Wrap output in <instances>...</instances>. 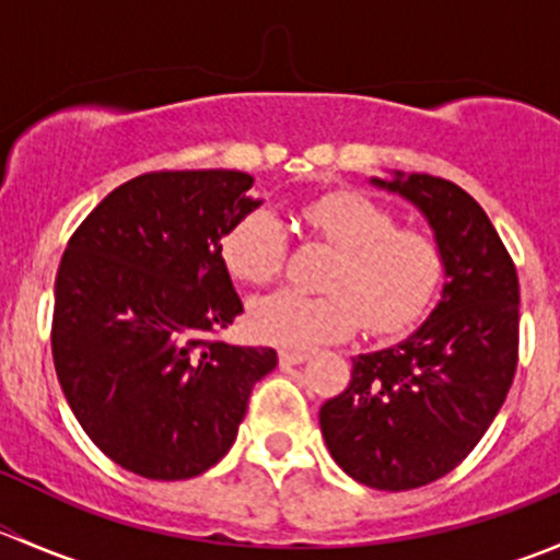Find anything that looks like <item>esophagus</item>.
Listing matches in <instances>:
<instances>
[{
  "mask_svg": "<svg viewBox=\"0 0 560 560\" xmlns=\"http://www.w3.org/2000/svg\"><path fill=\"white\" fill-rule=\"evenodd\" d=\"M312 358L308 352H298V349H281L279 352V363L281 365H301Z\"/></svg>",
  "mask_w": 560,
  "mask_h": 560,
  "instance_id": "1",
  "label": "esophagus"
}]
</instances>
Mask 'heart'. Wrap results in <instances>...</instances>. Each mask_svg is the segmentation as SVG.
Listing matches in <instances>:
<instances>
[{"label": "heart", "instance_id": "heart-1", "mask_svg": "<svg viewBox=\"0 0 560 560\" xmlns=\"http://www.w3.org/2000/svg\"><path fill=\"white\" fill-rule=\"evenodd\" d=\"M319 238L338 246L327 273L330 292L276 290L252 303L254 336L287 349L338 341L365 322L374 336H395L425 316L444 281V252L433 235L398 228V217L358 189L314 197L301 211ZM224 268L235 279L262 284L287 262V235L268 211L235 219L222 235Z\"/></svg>", "mask_w": 560, "mask_h": 560}]
</instances>
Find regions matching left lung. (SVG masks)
I'll return each instance as SVG.
<instances>
[{"label":"left lung","mask_w":560,"mask_h":560,"mask_svg":"<svg viewBox=\"0 0 560 560\" xmlns=\"http://www.w3.org/2000/svg\"><path fill=\"white\" fill-rule=\"evenodd\" d=\"M374 184L425 213L447 284L420 330L352 360V380L325 400L319 425L349 477L411 490L466 460L499 415L517 369L521 284L488 213L453 180L395 173Z\"/></svg>","instance_id":"obj_1"}]
</instances>
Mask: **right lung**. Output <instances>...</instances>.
Masks as SVG:
<instances>
[{
    "label": "right lung",
    "instance_id": "1",
    "mask_svg": "<svg viewBox=\"0 0 560 560\" xmlns=\"http://www.w3.org/2000/svg\"><path fill=\"white\" fill-rule=\"evenodd\" d=\"M241 171H154L89 213L61 254L50 352L72 415L127 471L189 479L238 436L273 349L230 347L244 312L222 235L259 206Z\"/></svg>",
    "mask_w": 560,
    "mask_h": 560
}]
</instances>
